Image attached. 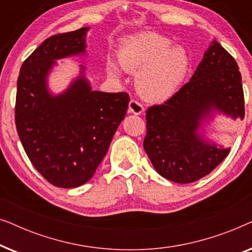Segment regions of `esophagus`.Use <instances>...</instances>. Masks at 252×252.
I'll return each mask as SVG.
<instances>
[{
  "label": "esophagus",
  "instance_id": "34e87169",
  "mask_svg": "<svg viewBox=\"0 0 252 252\" xmlns=\"http://www.w3.org/2000/svg\"><path fill=\"white\" fill-rule=\"evenodd\" d=\"M128 112L134 113V115H141L144 112V108L141 103L135 101V99H132L128 104Z\"/></svg>",
  "mask_w": 252,
  "mask_h": 252
}]
</instances>
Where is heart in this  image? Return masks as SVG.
Listing matches in <instances>:
<instances>
[{"instance_id":"b5f03b06","label":"heart","mask_w":252,"mask_h":252,"mask_svg":"<svg viewBox=\"0 0 252 252\" xmlns=\"http://www.w3.org/2000/svg\"><path fill=\"white\" fill-rule=\"evenodd\" d=\"M118 60L126 71L136 72L137 91L151 102H165L173 97L190 70V57L186 48L173 44L170 37L153 32L139 33L123 40ZM120 65L113 58H108L105 66L110 77H122Z\"/></svg>"}]
</instances>
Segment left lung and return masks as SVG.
I'll return each mask as SVG.
<instances>
[{
  "label": "left lung",
  "mask_w": 252,
  "mask_h": 252,
  "mask_svg": "<svg viewBox=\"0 0 252 252\" xmlns=\"http://www.w3.org/2000/svg\"><path fill=\"white\" fill-rule=\"evenodd\" d=\"M217 116L242 120L244 96L235 60L212 40L188 84L164 104L148 109L143 147L157 173L189 184L215 170L230 151L205 136Z\"/></svg>",
  "instance_id": "left-lung-1"
}]
</instances>
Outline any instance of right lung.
<instances>
[{
  "label": "right lung",
  "mask_w": 252,
  "mask_h": 252,
  "mask_svg": "<svg viewBox=\"0 0 252 252\" xmlns=\"http://www.w3.org/2000/svg\"><path fill=\"white\" fill-rule=\"evenodd\" d=\"M88 31L48 37L24 62L17 81L16 127L24 150L37 172L61 188L91 180L128 108L127 93L93 91L82 65L65 91H50L48 79L58 60L87 56Z\"/></svg>",
  "instance_id": "obj_1"
}]
</instances>
